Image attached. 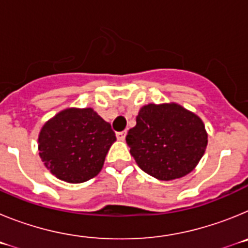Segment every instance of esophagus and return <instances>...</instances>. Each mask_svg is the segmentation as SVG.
<instances>
[{
	"mask_svg": "<svg viewBox=\"0 0 248 248\" xmlns=\"http://www.w3.org/2000/svg\"><path fill=\"white\" fill-rule=\"evenodd\" d=\"M125 137H126V131L124 130V131H119V133H117V138L119 140H124L125 139Z\"/></svg>",
	"mask_w": 248,
	"mask_h": 248,
	"instance_id": "esophagus-1",
	"label": "esophagus"
}]
</instances>
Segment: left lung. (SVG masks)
I'll list each match as a JSON object with an SVG mask.
<instances>
[{
    "instance_id": "obj_1",
    "label": "left lung",
    "mask_w": 248,
    "mask_h": 248,
    "mask_svg": "<svg viewBox=\"0 0 248 248\" xmlns=\"http://www.w3.org/2000/svg\"><path fill=\"white\" fill-rule=\"evenodd\" d=\"M126 144L143 171L170 181L191 172L207 146L202 120L176 103L148 104L139 110Z\"/></svg>"
}]
</instances>
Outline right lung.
Listing matches in <instances>:
<instances>
[{
  "label": "right lung",
  "instance_id": "1",
  "mask_svg": "<svg viewBox=\"0 0 248 248\" xmlns=\"http://www.w3.org/2000/svg\"><path fill=\"white\" fill-rule=\"evenodd\" d=\"M117 140L109 123L92 108H68L42 126L39 156L56 177L71 184L97 176Z\"/></svg>",
  "mask_w": 248,
  "mask_h": 248
}]
</instances>
